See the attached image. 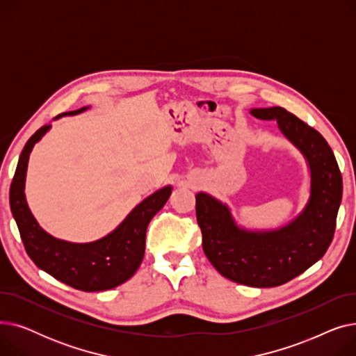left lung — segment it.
I'll return each instance as SVG.
<instances>
[{
	"label": "left lung",
	"mask_w": 356,
	"mask_h": 356,
	"mask_svg": "<svg viewBox=\"0 0 356 356\" xmlns=\"http://www.w3.org/2000/svg\"><path fill=\"white\" fill-rule=\"evenodd\" d=\"M251 115L277 121L278 128L305 156L310 168V196L302 213L273 231L236 225L225 203L196 195L202 247L211 264L231 282L250 287L282 286L305 273L327 251L342 200V176L319 131L282 106L254 108Z\"/></svg>",
	"instance_id": "left-lung-1"
}]
</instances>
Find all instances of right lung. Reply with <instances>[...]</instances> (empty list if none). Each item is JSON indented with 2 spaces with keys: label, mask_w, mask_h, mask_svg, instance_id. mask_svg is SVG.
<instances>
[{
  "label": "right lung",
  "mask_w": 356,
  "mask_h": 356,
  "mask_svg": "<svg viewBox=\"0 0 356 356\" xmlns=\"http://www.w3.org/2000/svg\"><path fill=\"white\" fill-rule=\"evenodd\" d=\"M63 112L54 120L86 111ZM51 125H43L26 143L18 159L10 188V207L24 248L33 263L59 282L82 291H104L129 280L138 270L145 251V232L149 220L172 195V186L154 192L131 211L120 225L101 239L76 244L47 234L29 209L24 186L29 157Z\"/></svg>",
  "instance_id": "right-lung-1"
}]
</instances>
